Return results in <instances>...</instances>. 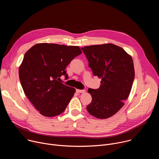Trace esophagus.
<instances>
[{"label": "esophagus", "instance_id": "34e87169", "mask_svg": "<svg viewBox=\"0 0 159 159\" xmlns=\"http://www.w3.org/2000/svg\"><path fill=\"white\" fill-rule=\"evenodd\" d=\"M76 92L77 93H85V90L84 89V90H79V89H77L76 90Z\"/></svg>", "mask_w": 159, "mask_h": 159}]
</instances>
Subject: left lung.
<instances>
[{
    "instance_id": "left-lung-1",
    "label": "left lung",
    "mask_w": 159,
    "mask_h": 159,
    "mask_svg": "<svg viewBox=\"0 0 159 159\" xmlns=\"http://www.w3.org/2000/svg\"><path fill=\"white\" fill-rule=\"evenodd\" d=\"M81 49L93 75L101 79L99 89H88L92 102L87 110L99 119L111 117L124 106L131 92L134 78L133 59L122 48L112 43Z\"/></svg>"
}]
</instances>
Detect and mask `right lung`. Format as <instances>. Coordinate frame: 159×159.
I'll return each instance as SVG.
<instances>
[{"label":"right lung","instance_id":"add662e5","mask_svg":"<svg viewBox=\"0 0 159 159\" xmlns=\"http://www.w3.org/2000/svg\"><path fill=\"white\" fill-rule=\"evenodd\" d=\"M82 51L77 46L38 43L26 52L19 69L25 94L39 113L54 117L62 113L75 89L60 82L66 66Z\"/></svg>","mask_w":159,"mask_h":159}]
</instances>
